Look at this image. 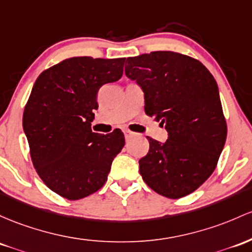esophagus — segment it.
Segmentation results:
<instances>
[{
	"label": "esophagus",
	"mask_w": 252,
	"mask_h": 252,
	"mask_svg": "<svg viewBox=\"0 0 252 252\" xmlns=\"http://www.w3.org/2000/svg\"><path fill=\"white\" fill-rule=\"evenodd\" d=\"M135 132H132L130 130H124V136H126V139H130L131 136H134Z\"/></svg>",
	"instance_id": "esophagus-1"
}]
</instances>
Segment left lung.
Listing matches in <instances>:
<instances>
[{"label": "left lung", "mask_w": 252, "mask_h": 252, "mask_svg": "<svg viewBox=\"0 0 252 252\" xmlns=\"http://www.w3.org/2000/svg\"><path fill=\"white\" fill-rule=\"evenodd\" d=\"M126 75L145 93V111L165 126L166 142L147 137L140 173L167 198L195 191L211 177L225 146L227 124L215 79L198 60L173 51L129 57Z\"/></svg>", "instance_id": "1"}]
</instances>
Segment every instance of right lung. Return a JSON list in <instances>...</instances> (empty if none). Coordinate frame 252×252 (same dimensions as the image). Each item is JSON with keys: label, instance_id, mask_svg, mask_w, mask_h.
Wrapping results in <instances>:
<instances>
[{"label": "right lung", "instance_id": "add662e5", "mask_svg": "<svg viewBox=\"0 0 252 252\" xmlns=\"http://www.w3.org/2000/svg\"><path fill=\"white\" fill-rule=\"evenodd\" d=\"M124 62L90 56L62 61L38 76L25 105L23 126L33 166L50 190L67 200L98 191L124 147L120 129L106 135L91 129L98 91L121 79Z\"/></svg>", "mask_w": 252, "mask_h": 252}]
</instances>
